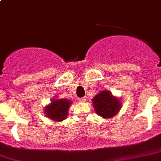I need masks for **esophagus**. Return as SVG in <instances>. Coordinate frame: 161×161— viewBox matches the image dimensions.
I'll list each match as a JSON object with an SVG mask.
<instances>
[{"label": "esophagus", "mask_w": 161, "mask_h": 161, "mask_svg": "<svg viewBox=\"0 0 161 161\" xmlns=\"http://www.w3.org/2000/svg\"><path fill=\"white\" fill-rule=\"evenodd\" d=\"M79 100L80 102H86V97H82V98H79Z\"/></svg>", "instance_id": "1"}]
</instances>
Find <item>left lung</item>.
<instances>
[{
    "label": "left lung",
    "instance_id": "8db88e82",
    "mask_svg": "<svg viewBox=\"0 0 161 161\" xmlns=\"http://www.w3.org/2000/svg\"><path fill=\"white\" fill-rule=\"evenodd\" d=\"M92 104L97 114L105 118L114 116L121 107L119 100L106 90L100 92L94 97Z\"/></svg>",
    "mask_w": 161,
    "mask_h": 161
}]
</instances>
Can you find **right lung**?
Here are the masks:
<instances>
[{
	"mask_svg": "<svg viewBox=\"0 0 161 161\" xmlns=\"http://www.w3.org/2000/svg\"><path fill=\"white\" fill-rule=\"evenodd\" d=\"M71 103V101L67 99L53 100L49 106L45 108L44 113L48 118L53 121H63L67 118L68 111Z\"/></svg>",
	"mask_w": 161,
	"mask_h": 161,
	"instance_id": "right-lung-1",
	"label": "right lung"
}]
</instances>
